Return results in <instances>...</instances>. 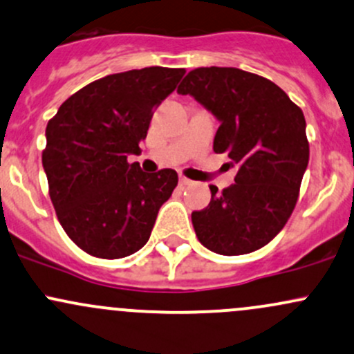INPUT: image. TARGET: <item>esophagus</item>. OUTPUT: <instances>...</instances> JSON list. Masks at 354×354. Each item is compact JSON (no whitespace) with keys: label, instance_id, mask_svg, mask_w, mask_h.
Wrapping results in <instances>:
<instances>
[{"label":"esophagus","instance_id":"esophagus-1","mask_svg":"<svg viewBox=\"0 0 354 354\" xmlns=\"http://www.w3.org/2000/svg\"><path fill=\"white\" fill-rule=\"evenodd\" d=\"M180 185L181 187H188V185H192V180H188V178L185 176H180Z\"/></svg>","mask_w":354,"mask_h":354}]
</instances>
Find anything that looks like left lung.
Masks as SVG:
<instances>
[{
    "label": "left lung",
    "mask_w": 354,
    "mask_h": 354,
    "mask_svg": "<svg viewBox=\"0 0 354 354\" xmlns=\"http://www.w3.org/2000/svg\"><path fill=\"white\" fill-rule=\"evenodd\" d=\"M189 95L218 122L215 152L237 167L222 193L210 187L207 208L193 212L198 241L210 251L239 256L263 248L283 229L295 208L308 165L302 110L266 77L237 68H198L185 76Z\"/></svg>",
    "instance_id": "obj_1"
}]
</instances>
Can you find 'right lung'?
Instances as JSON below:
<instances>
[{
    "instance_id": "1",
    "label": "right lung",
    "mask_w": 354,
    "mask_h": 354,
    "mask_svg": "<svg viewBox=\"0 0 354 354\" xmlns=\"http://www.w3.org/2000/svg\"><path fill=\"white\" fill-rule=\"evenodd\" d=\"M183 74L159 66L109 74L69 96L47 124L42 165L52 205L71 241L88 254L125 258L151 237L178 174L144 173L127 158L140 154L152 110Z\"/></svg>"
}]
</instances>
